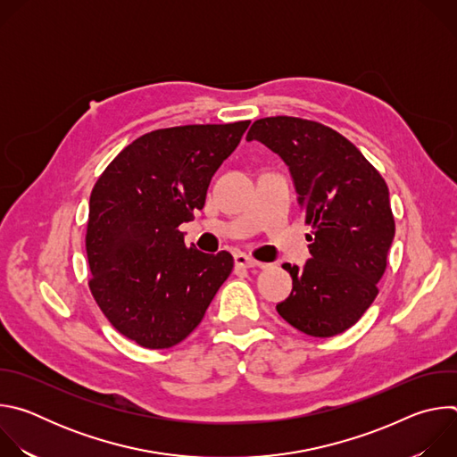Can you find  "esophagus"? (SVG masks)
Wrapping results in <instances>:
<instances>
[{
	"mask_svg": "<svg viewBox=\"0 0 457 457\" xmlns=\"http://www.w3.org/2000/svg\"><path fill=\"white\" fill-rule=\"evenodd\" d=\"M235 266H237V268H242V270H249V268L258 266V262H256L254 258H251V256H247V254H244V253H237V254H235Z\"/></svg>",
	"mask_w": 457,
	"mask_h": 457,
	"instance_id": "esophagus-1",
	"label": "esophagus"
}]
</instances>
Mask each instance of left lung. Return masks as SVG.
<instances>
[{"instance_id":"8db88e82","label":"left lung","mask_w":457,"mask_h":457,"mask_svg":"<svg viewBox=\"0 0 457 457\" xmlns=\"http://www.w3.org/2000/svg\"><path fill=\"white\" fill-rule=\"evenodd\" d=\"M245 139L266 145L287 164L312 228L305 266H282L293 289L277 305L278 314L314 338L347 331L374 302L395 238L383 177L351 141L314 120L264 117Z\"/></svg>"}]
</instances>
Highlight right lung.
<instances>
[{
  "mask_svg": "<svg viewBox=\"0 0 457 457\" xmlns=\"http://www.w3.org/2000/svg\"><path fill=\"white\" fill-rule=\"evenodd\" d=\"M249 120L186 124L128 145L90 195V291L113 328L146 349L182 342L233 270L228 251L186 247L182 222L203 210L208 186Z\"/></svg>",
  "mask_w": 457,
  "mask_h": 457,
  "instance_id": "1",
  "label": "right lung"
}]
</instances>
